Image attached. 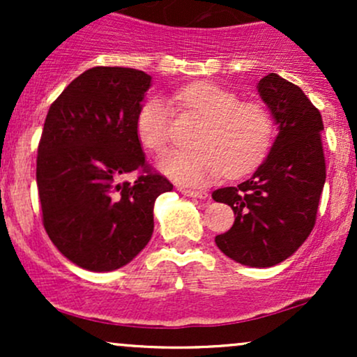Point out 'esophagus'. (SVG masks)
<instances>
[{
	"label": "esophagus",
	"instance_id": "34e87169",
	"mask_svg": "<svg viewBox=\"0 0 357 357\" xmlns=\"http://www.w3.org/2000/svg\"><path fill=\"white\" fill-rule=\"evenodd\" d=\"M179 191H181L184 196H190V198H196V199H206V198H208V192H206V191L184 190V188H179Z\"/></svg>",
	"mask_w": 357,
	"mask_h": 357
}]
</instances>
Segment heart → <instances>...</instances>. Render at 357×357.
Listing matches in <instances>:
<instances>
[{
    "instance_id": "heart-1",
    "label": "heart",
    "mask_w": 357,
    "mask_h": 357,
    "mask_svg": "<svg viewBox=\"0 0 357 357\" xmlns=\"http://www.w3.org/2000/svg\"><path fill=\"white\" fill-rule=\"evenodd\" d=\"M176 104L203 119L196 151H173L159 161L161 173L183 186H204L221 174L240 178L264 161L273 139V117L267 107L240 102L231 90L211 82H196L178 90ZM173 110L161 97L141 105L137 139L149 153H165Z\"/></svg>"
}]
</instances>
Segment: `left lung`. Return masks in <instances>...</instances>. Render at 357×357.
I'll list each match as a JSON object with an SVG mask.
<instances>
[{"mask_svg":"<svg viewBox=\"0 0 357 357\" xmlns=\"http://www.w3.org/2000/svg\"><path fill=\"white\" fill-rule=\"evenodd\" d=\"M257 90L277 136L252 178L211 196L235 213L230 230L216 235V247L241 265L267 268L294 255L315 225L326 183L324 124L302 89L277 73L264 77Z\"/></svg>","mask_w":357,"mask_h":357,"instance_id":"8db88e82","label":"left lung"}]
</instances>
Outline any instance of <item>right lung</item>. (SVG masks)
<instances>
[{
    "mask_svg": "<svg viewBox=\"0 0 357 357\" xmlns=\"http://www.w3.org/2000/svg\"><path fill=\"white\" fill-rule=\"evenodd\" d=\"M146 72L93 67L67 85L45 119L36 159L43 227L77 267L112 272L149 243L154 202L173 190L151 173L136 119L151 89ZM142 170L134 183L126 172Z\"/></svg>",
    "mask_w": 357,
    "mask_h": 357,
    "instance_id": "add662e5",
    "label": "right lung"
}]
</instances>
